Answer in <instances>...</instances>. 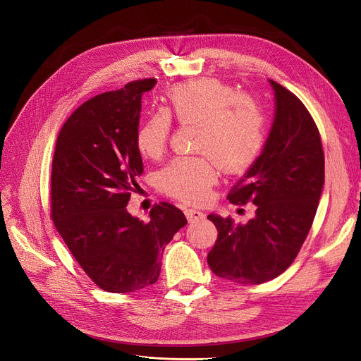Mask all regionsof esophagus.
Returning a JSON list of instances; mask_svg holds the SVG:
<instances>
[{
    "mask_svg": "<svg viewBox=\"0 0 361 361\" xmlns=\"http://www.w3.org/2000/svg\"><path fill=\"white\" fill-rule=\"evenodd\" d=\"M184 215L188 222H195V221L204 218V214L200 211H196V209H184Z\"/></svg>",
    "mask_w": 361,
    "mask_h": 361,
    "instance_id": "obj_1",
    "label": "esophagus"
}]
</instances>
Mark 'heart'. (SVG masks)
Segmentation results:
<instances>
[{"mask_svg":"<svg viewBox=\"0 0 361 361\" xmlns=\"http://www.w3.org/2000/svg\"><path fill=\"white\" fill-rule=\"evenodd\" d=\"M168 99V112L145 118L135 143L142 157L158 159L168 145L171 116L183 127H196L195 150L202 155L173 159L159 171L157 183L169 197L202 203L218 180L214 160L226 174L245 173L257 161L267 140V120L256 99L218 79L174 85Z\"/></svg>","mask_w":361,"mask_h":361,"instance_id":"1","label":"heart"}]
</instances>
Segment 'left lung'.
<instances>
[{
	"instance_id": "8db88e82",
	"label": "left lung",
	"mask_w": 361,
	"mask_h": 361,
	"mask_svg": "<svg viewBox=\"0 0 361 361\" xmlns=\"http://www.w3.org/2000/svg\"><path fill=\"white\" fill-rule=\"evenodd\" d=\"M275 121L262 155L226 196L256 204L245 225L209 215L218 238L207 255L212 272L243 286L271 281L290 268L305 243L325 183V155L317 126L293 92L271 80Z\"/></svg>"
}]
</instances>
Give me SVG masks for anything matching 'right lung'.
<instances>
[{
  "mask_svg": "<svg viewBox=\"0 0 361 361\" xmlns=\"http://www.w3.org/2000/svg\"><path fill=\"white\" fill-rule=\"evenodd\" d=\"M157 79H139L97 94L75 109L56 137L51 171V218L86 275L108 293H133L155 283L161 255L187 224L168 202L150 221L126 206L143 162L135 143L142 94Z\"/></svg>",
  "mask_w": 361,
  "mask_h": 361,
  "instance_id": "obj_1",
  "label": "right lung"
}]
</instances>
